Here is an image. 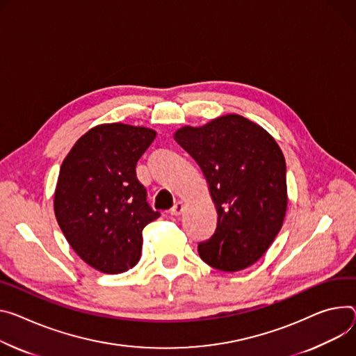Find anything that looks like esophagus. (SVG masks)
<instances>
[{
  "mask_svg": "<svg viewBox=\"0 0 356 356\" xmlns=\"http://www.w3.org/2000/svg\"><path fill=\"white\" fill-rule=\"evenodd\" d=\"M183 209H184V203H183L181 200H179V202L172 207L170 214H172V216H180L181 211H183Z\"/></svg>",
  "mask_w": 356,
  "mask_h": 356,
  "instance_id": "1",
  "label": "esophagus"
}]
</instances>
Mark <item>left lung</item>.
<instances>
[{
    "label": "left lung",
    "instance_id": "left-lung-1",
    "mask_svg": "<svg viewBox=\"0 0 356 356\" xmlns=\"http://www.w3.org/2000/svg\"><path fill=\"white\" fill-rule=\"evenodd\" d=\"M175 140L200 166L217 210L202 260L236 273L257 263L282 227L288 206L285 159L264 127L237 113L183 126Z\"/></svg>",
    "mask_w": 356,
    "mask_h": 356
}]
</instances>
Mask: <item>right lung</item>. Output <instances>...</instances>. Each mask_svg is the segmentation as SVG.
<instances>
[{"mask_svg": "<svg viewBox=\"0 0 356 356\" xmlns=\"http://www.w3.org/2000/svg\"><path fill=\"white\" fill-rule=\"evenodd\" d=\"M156 131L102 123L82 135L63 159L54 196L59 227L92 268L120 274L134 268L142 230L160 214L146 203L136 165Z\"/></svg>", "mask_w": 356, "mask_h": 356, "instance_id": "1", "label": "right lung"}]
</instances>
